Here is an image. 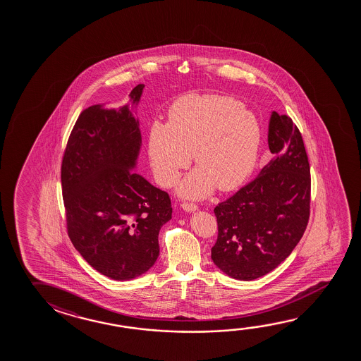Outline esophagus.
Returning <instances> with one entry per match:
<instances>
[{
    "instance_id": "1",
    "label": "esophagus",
    "mask_w": 361,
    "mask_h": 361,
    "mask_svg": "<svg viewBox=\"0 0 361 361\" xmlns=\"http://www.w3.org/2000/svg\"><path fill=\"white\" fill-rule=\"evenodd\" d=\"M181 207H183L185 212H188V213H192V212L197 210V205H195V204H190V202H183Z\"/></svg>"
}]
</instances>
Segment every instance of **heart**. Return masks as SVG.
I'll list each match as a JSON object with an SVG mask.
<instances>
[{
  "mask_svg": "<svg viewBox=\"0 0 361 361\" xmlns=\"http://www.w3.org/2000/svg\"><path fill=\"white\" fill-rule=\"evenodd\" d=\"M260 141L259 122L240 102L223 95L188 94L172 104L167 124H152L148 157L157 181L170 188L194 154L199 167L183 178L178 194L202 199L215 188L237 189L255 167Z\"/></svg>",
  "mask_w": 361,
  "mask_h": 361,
  "instance_id": "1",
  "label": "heart"
}]
</instances>
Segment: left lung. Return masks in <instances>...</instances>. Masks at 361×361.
<instances>
[{
  "label": "left lung",
  "mask_w": 361,
  "mask_h": 361,
  "mask_svg": "<svg viewBox=\"0 0 361 361\" xmlns=\"http://www.w3.org/2000/svg\"><path fill=\"white\" fill-rule=\"evenodd\" d=\"M268 147L274 157L258 176L214 209L218 240L212 259L239 281L277 268L301 240L310 218V164L288 116L271 113Z\"/></svg>",
  "instance_id": "1"
}]
</instances>
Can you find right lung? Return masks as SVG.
I'll list each match as a JSON object with an SVG mask.
<instances>
[{
    "instance_id": "1",
    "label": "right lung",
    "mask_w": 361,
    "mask_h": 361,
    "mask_svg": "<svg viewBox=\"0 0 361 361\" xmlns=\"http://www.w3.org/2000/svg\"><path fill=\"white\" fill-rule=\"evenodd\" d=\"M143 88L132 89L126 106L84 109L61 164L71 243L95 271L116 281L140 277L154 266L161 226L172 215L167 192L135 171L142 146L135 109Z\"/></svg>"
}]
</instances>
